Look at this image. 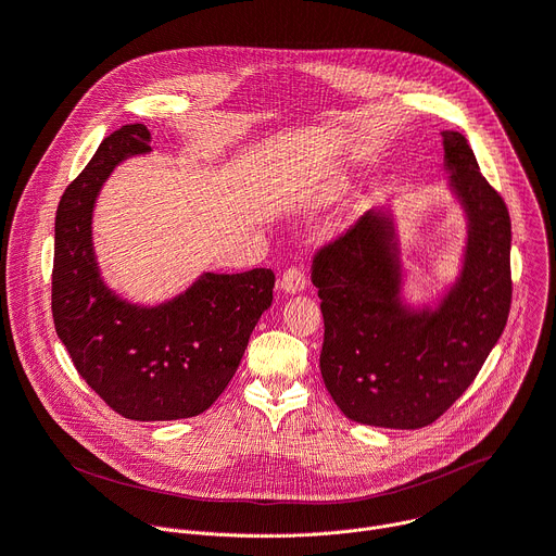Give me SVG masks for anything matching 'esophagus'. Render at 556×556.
I'll return each mask as SVG.
<instances>
[{
  "label": "esophagus",
  "mask_w": 556,
  "mask_h": 556,
  "mask_svg": "<svg viewBox=\"0 0 556 556\" xmlns=\"http://www.w3.org/2000/svg\"><path fill=\"white\" fill-rule=\"evenodd\" d=\"M279 286H281V290H286L290 294L301 292L305 288V273H303V268H299V266L286 268V273L279 279Z\"/></svg>",
  "instance_id": "esophagus-1"
}]
</instances>
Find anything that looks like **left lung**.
I'll list each match as a JSON object with an SVG mask.
<instances>
[{"mask_svg": "<svg viewBox=\"0 0 556 556\" xmlns=\"http://www.w3.org/2000/svg\"><path fill=\"white\" fill-rule=\"evenodd\" d=\"M444 163L468 215L464 270L438 309L401 303V262L389 215L369 211L312 260L324 312L321 376L356 422L420 429L480 374L513 299L510 215L480 174L466 138L442 131Z\"/></svg>", "mask_w": 556, "mask_h": 556, "instance_id": "left-lung-1", "label": "left lung"}]
</instances>
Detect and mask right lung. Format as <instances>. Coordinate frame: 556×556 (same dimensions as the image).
Listing matches in <instances>:
<instances>
[{
	"label": "right lung",
	"mask_w": 556,
	"mask_h": 556,
	"mask_svg": "<svg viewBox=\"0 0 556 556\" xmlns=\"http://www.w3.org/2000/svg\"><path fill=\"white\" fill-rule=\"evenodd\" d=\"M149 138L144 125H123L67 185L52 266L54 330L76 371L108 407L142 422L193 418L217 401L275 288L268 268L206 273L174 301L140 307L103 283L92 249L94 202L118 163L149 151Z\"/></svg>",
	"instance_id": "1"
}]
</instances>
